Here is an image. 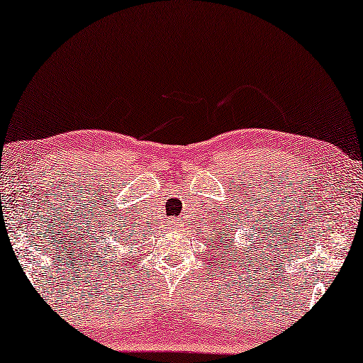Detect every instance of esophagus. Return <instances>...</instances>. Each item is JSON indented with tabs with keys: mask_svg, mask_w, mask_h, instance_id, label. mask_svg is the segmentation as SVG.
Returning a JSON list of instances; mask_svg holds the SVG:
<instances>
[{
	"mask_svg": "<svg viewBox=\"0 0 363 363\" xmlns=\"http://www.w3.org/2000/svg\"><path fill=\"white\" fill-rule=\"evenodd\" d=\"M171 225H181V222H172Z\"/></svg>",
	"mask_w": 363,
	"mask_h": 363,
	"instance_id": "1",
	"label": "esophagus"
}]
</instances>
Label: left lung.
<instances>
[{
  "mask_svg": "<svg viewBox=\"0 0 363 363\" xmlns=\"http://www.w3.org/2000/svg\"><path fill=\"white\" fill-rule=\"evenodd\" d=\"M225 238H227V235H225ZM230 241H232L233 243H235V238H233V237H230V238L227 240L225 243H228V247H230V252H233V255H235V250H233V248H235V245L230 244ZM212 243H213V240H212ZM217 247H218V245H217ZM230 262H232V259H230ZM233 262H235V259H233Z\"/></svg>",
  "mask_w": 363,
  "mask_h": 363,
  "instance_id": "8db88e82",
  "label": "left lung"
}]
</instances>
